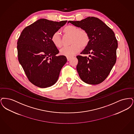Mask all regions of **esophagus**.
Returning <instances> with one entry per match:
<instances>
[{
    "label": "esophagus",
    "instance_id": "esophagus-1",
    "mask_svg": "<svg viewBox=\"0 0 134 134\" xmlns=\"http://www.w3.org/2000/svg\"><path fill=\"white\" fill-rule=\"evenodd\" d=\"M66 58H67V60H68V61H69L70 59L71 58H70V57H66Z\"/></svg>",
    "mask_w": 134,
    "mask_h": 134
}]
</instances>
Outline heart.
<instances>
[{
  "label": "heart",
  "mask_w": 134,
  "mask_h": 134,
  "mask_svg": "<svg viewBox=\"0 0 134 134\" xmlns=\"http://www.w3.org/2000/svg\"><path fill=\"white\" fill-rule=\"evenodd\" d=\"M65 35L71 36L70 47H63L60 51L62 55L66 57H71L79 52L82 48L87 47L90 41V36L87 31L84 29H80L72 25H67L63 29ZM53 45L57 47H62V41L58 32H54L51 37Z\"/></svg>",
  "instance_id": "heart-1"
}]
</instances>
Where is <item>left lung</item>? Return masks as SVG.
<instances>
[{"instance_id": "8db88e82", "label": "left lung", "mask_w": 134, "mask_h": 134, "mask_svg": "<svg viewBox=\"0 0 134 134\" xmlns=\"http://www.w3.org/2000/svg\"><path fill=\"white\" fill-rule=\"evenodd\" d=\"M86 30L90 36L87 46L77 55L76 70L83 82L98 85L109 76L116 59L118 41L114 31L98 18L88 17L81 21H69Z\"/></svg>"}]
</instances>
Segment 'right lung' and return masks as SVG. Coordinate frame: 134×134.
I'll return each mask as SVG.
<instances>
[{
	"instance_id": "right-lung-1",
	"label": "right lung",
	"mask_w": 134,
	"mask_h": 134,
	"mask_svg": "<svg viewBox=\"0 0 134 134\" xmlns=\"http://www.w3.org/2000/svg\"><path fill=\"white\" fill-rule=\"evenodd\" d=\"M42 18L26 27L18 40V59L29 80L41 88L51 87L58 80L67 62L52 43V35L66 23Z\"/></svg>"
}]
</instances>
